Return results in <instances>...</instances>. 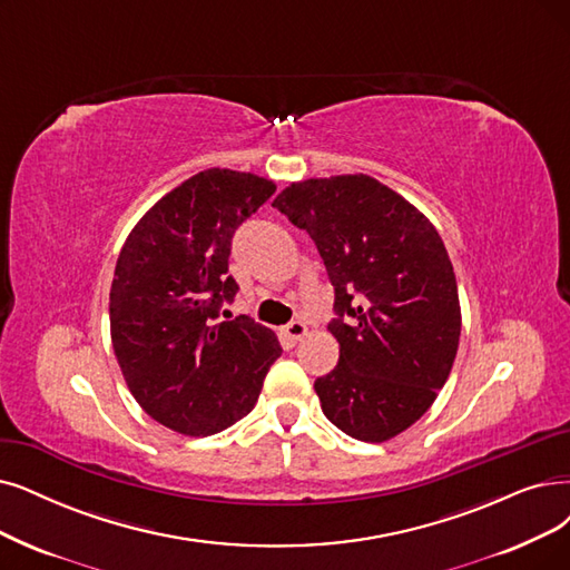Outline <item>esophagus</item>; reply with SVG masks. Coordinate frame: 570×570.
I'll return each instance as SVG.
<instances>
[{
	"instance_id": "obj_1",
	"label": "esophagus",
	"mask_w": 570,
	"mask_h": 570,
	"mask_svg": "<svg viewBox=\"0 0 570 570\" xmlns=\"http://www.w3.org/2000/svg\"><path fill=\"white\" fill-rule=\"evenodd\" d=\"M283 334H285V338L289 341V344L294 346V344H297V341H302L308 334V327H306L304 321H292L289 325L283 327Z\"/></svg>"
}]
</instances>
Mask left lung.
I'll return each mask as SVG.
<instances>
[{
    "instance_id": "1",
    "label": "left lung",
    "mask_w": 570,
    "mask_h": 570,
    "mask_svg": "<svg viewBox=\"0 0 570 570\" xmlns=\"http://www.w3.org/2000/svg\"><path fill=\"white\" fill-rule=\"evenodd\" d=\"M273 208L313 238L334 285L338 364L315 379L325 416L360 442L400 435L459 351V285L438 229L362 173L292 181Z\"/></svg>"
}]
</instances>
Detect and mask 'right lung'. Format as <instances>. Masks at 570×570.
I'll return each mask as SVG.
<instances>
[{"instance_id":"1","label":"right lung","mask_w":570,"mask_h":570,"mask_svg":"<svg viewBox=\"0 0 570 570\" xmlns=\"http://www.w3.org/2000/svg\"><path fill=\"white\" fill-rule=\"evenodd\" d=\"M276 191L229 168L181 181L128 234L109 289L111 346L132 397L161 425L208 438L253 412L276 334L249 315L217 321L238 226Z\"/></svg>"}]
</instances>
